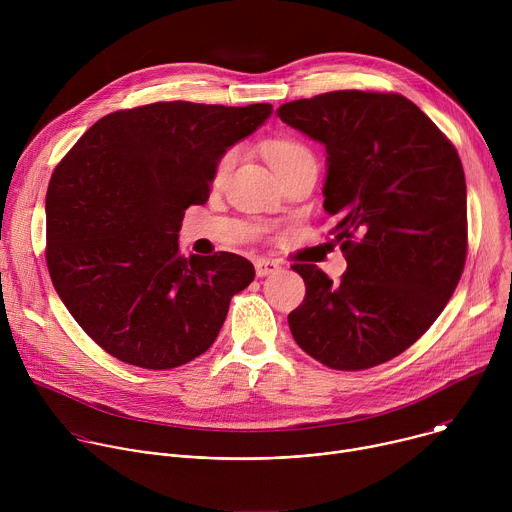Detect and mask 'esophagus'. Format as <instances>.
Returning <instances> with one entry per match:
<instances>
[{
  "label": "esophagus",
  "mask_w": 512,
  "mask_h": 512,
  "mask_svg": "<svg viewBox=\"0 0 512 512\" xmlns=\"http://www.w3.org/2000/svg\"><path fill=\"white\" fill-rule=\"evenodd\" d=\"M279 269H281L279 263H275V261H271V259H265V257L255 259V273H257V277L273 275V273H277Z\"/></svg>",
  "instance_id": "34e87169"
}]
</instances>
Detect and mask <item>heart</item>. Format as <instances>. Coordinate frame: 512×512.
<instances>
[{
  "instance_id": "b5f03b06",
  "label": "heart",
  "mask_w": 512,
  "mask_h": 512,
  "mask_svg": "<svg viewBox=\"0 0 512 512\" xmlns=\"http://www.w3.org/2000/svg\"><path fill=\"white\" fill-rule=\"evenodd\" d=\"M263 154H265V160L269 162V166L273 168V172L277 174V178H281L289 170H294L302 162L312 160V154L304 143H300L296 139H287V137L267 141L263 145ZM235 160H237L235 150H229V152L223 154V158L218 160V164L214 168V180L216 182H221L231 172Z\"/></svg>"
}]
</instances>
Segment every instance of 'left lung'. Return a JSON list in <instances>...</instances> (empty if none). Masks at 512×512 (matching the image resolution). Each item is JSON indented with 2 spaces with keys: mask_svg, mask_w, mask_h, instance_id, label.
Wrapping results in <instances>:
<instances>
[{
  "mask_svg": "<svg viewBox=\"0 0 512 512\" xmlns=\"http://www.w3.org/2000/svg\"><path fill=\"white\" fill-rule=\"evenodd\" d=\"M326 148L324 210L346 273L294 265L306 300L287 316L304 352L336 371L377 367L442 314L466 263V178L446 135L395 93L334 91L277 109Z\"/></svg>",
  "mask_w": 512,
  "mask_h": 512,
  "instance_id": "obj_1",
  "label": "left lung"
}]
</instances>
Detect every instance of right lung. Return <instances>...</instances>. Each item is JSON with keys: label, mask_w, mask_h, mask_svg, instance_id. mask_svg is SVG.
Instances as JSON below:
<instances>
[{"label": "right lung", "mask_w": 512, "mask_h": 512, "mask_svg": "<svg viewBox=\"0 0 512 512\" xmlns=\"http://www.w3.org/2000/svg\"><path fill=\"white\" fill-rule=\"evenodd\" d=\"M273 113L170 101L99 119L46 192V261L60 300L111 356L166 371L206 352L253 277L241 255L182 257L184 210L223 154Z\"/></svg>", "instance_id": "1"}]
</instances>
